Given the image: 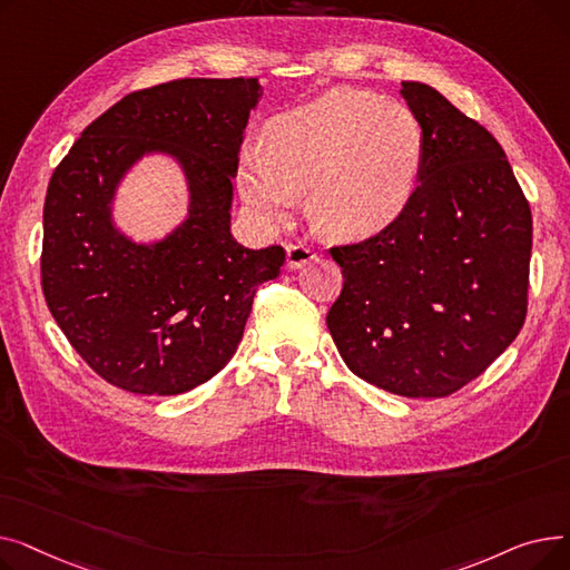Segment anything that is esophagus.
<instances>
[{
  "label": "esophagus",
  "mask_w": 570,
  "mask_h": 570,
  "mask_svg": "<svg viewBox=\"0 0 570 570\" xmlns=\"http://www.w3.org/2000/svg\"><path fill=\"white\" fill-rule=\"evenodd\" d=\"M312 258H314V252H312L307 245H303V243H295V245H288V247H286V267H288V269L303 267V265H307Z\"/></svg>",
  "instance_id": "34e87169"
}]
</instances>
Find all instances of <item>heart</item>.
<instances>
[{
  "label": "heart",
  "instance_id": "b5f03b06",
  "mask_svg": "<svg viewBox=\"0 0 570 570\" xmlns=\"http://www.w3.org/2000/svg\"><path fill=\"white\" fill-rule=\"evenodd\" d=\"M423 159V127L404 104L337 87L277 115L265 147L245 145L237 187L269 226L284 224L309 189L307 215L321 235L365 239L404 217Z\"/></svg>",
  "mask_w": 570,
  "mask_h": 570
}]
</instances>
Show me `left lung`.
<instances>
[{"label":"left lung","instance_id":"obj_1","mask_svg":"<svg viewBox=\"0 0 570 570\" xmlns=\"http://www.w3.org/2000/svg\"><path fill=\"white\" fill-rule=\"evenodd\" d=\"M425 136L417 194L365 243L333 247L327 312L346 367L402 397H445L513 344L527 316L531 209L497 138L425 82H402Z\"/></svg>","mask_w":570,"mask_h":570}]
</instances>
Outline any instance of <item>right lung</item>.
Returning a JSON list of instances; mask_svg holds the SVG:
<instances>
[{
  "instance_id": "right-lung-1",
  "label": "right lung",
  "mask_w": 570,
  "mask_h": 570,
  "mask_svg": "<svg viewBox=\"0 0 570 570\" xmlns=\"http://www.w3.org/2000/svg\"><path fill=\"white\" fill-rule=\"evenodd\" d=\"M258 78H183L127 95L89 125L50 177L41 284L82 361L136 395H179L226 367L279 245L230 233L233 177ZM184 170L190 209L168 236L136 244L111 219L116 189L142 157Z\"/></svg>"
}]
</instances>
